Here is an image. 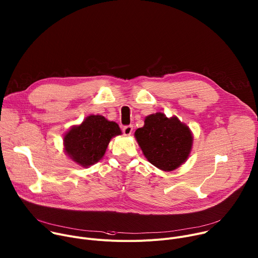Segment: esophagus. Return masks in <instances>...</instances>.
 <instances>
[{
    "mask_svg": "<svg viewBox=\"0 0 258 258\" xmlns=\"http://www.w3.org/2000/svg\"><path fill=\"white\" fill-rule=\"evenodd\" d=\"M133 127H134L133 125H125V126H123V128H122L123 134L125 136H130L132 134V132H133Z\"/></svg>",
    "mask_w": 258,
    "mask_h": 258,
    "instance_id": "obj_1",
    "label": "esophagus"
}]
</instances>
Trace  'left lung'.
Segmentation results:
<instances>
[{"instance_id": "obj_1", "label": "left lung", "mask_w": 258, "mask_h": 258, "mask_svg": "<svg viewBox=\"0 0 258 258\" xmlns=\"http://www.w3.org/2000/svg\"><path fill=\"white\" fill-rule=\"evenodd\" d=\"M144 156L163 171H172L185 163L192 151L194 136L176 116L162 112L146 116L144 126L135 133Z\"/></svg>"}]
</instances>
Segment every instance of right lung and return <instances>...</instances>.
<instances>
[{
    "mask_svg": "<svg viewBox=\"0 0 258 258\" xmlns=\"http://www.w3.org/2000/svg\"><path fill=\"white\" fill-rule=\"evenodd\" d=\"M121 134L116 122L92 114L64 134V152L80 166L90 167L103 158L111 139Z\"/></svg>",
    "mask_w": 258,
    "mask_h": 258,
    "instance_id": "obj_1",
    "label": "right lung"
}]
</instances>
